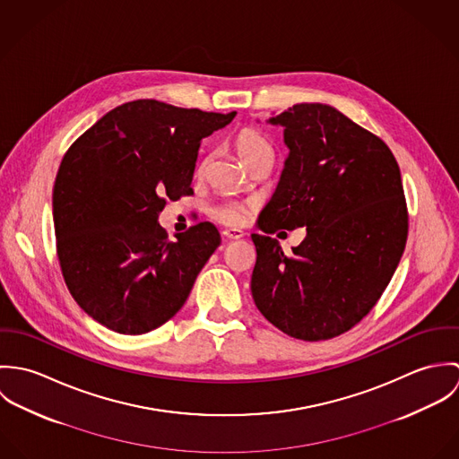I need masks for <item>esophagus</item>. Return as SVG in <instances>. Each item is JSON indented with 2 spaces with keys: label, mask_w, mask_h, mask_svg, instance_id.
<instances>
[{
  "label": "esophagus",
  "mask_w": 459,
  "mask_h": 459,
  "mask_svg": "<svg viewBox=\"0 0 459 459\" xmlns=\"http://www.w3.org/2000/svg\"><path fill=\"white\" fill-rule=\"evenodd\" d=\"M222 235L228 238V240H238L244 237V231L242 230H224Z\"/></svg>",
  "instance_id": "obj_1"
}]
</instances>
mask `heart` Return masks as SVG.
<instances>
[{
  "label": "heart",
  "mask_w": 459,
  "mask_h": 459,
  "mask_svg": "<svg viewBox=\"0 0 459 459\" xmlns=\"http://www.w3.org/2000/svg\"><path fill=\"white\" fill-rule=\"evenodd\" d=\"M233 144H235L237 153L240 155V159L246 164H249L251 160H255L258 157H264V155L272 157L270 143L264 139L263 134H260L256 129H251V127H246V129L237 132V135L233 139ZM204 164L206 162L199 164L197 175H203ZM247 213H249V204L238 203V201H221L210 210V215L217 222L226 224V226H240L246 221Z\"/></svg>",
  "instance_id": "1"
}]
</instances>
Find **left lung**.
<instances>
[{"instance_id":"1","label":"left lung","mask_w":459,"mask_h":459,"mask_svg":"<svg viewBox=\"0 0 459 459\" xmlns=\"http://www.w3.org/2000/svg\"><path fill=\"white\" fill-rule=\"evenodd\" d=\"M290 148L263 208L264 233L306 226L291 255L253 235L251 291L263 316L302 341L355 327L380 300L403 256L408 208L391 148L325 104H297L270 118Z\"/></svg>"}]
</instances>
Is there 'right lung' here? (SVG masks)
Here are the masks:
<instances>
[{"label":"right lung","mask_w":459,"mask_h":459,"mask_svg":"<svg viewBox=\"0 0 459 459\" xmlns=\"http://www.w3.org/2000/svg\"><path fill=\"white\" fill-rule=\"evenodd\" d=\"M235 115L132 100L66 150L53 189L56 255L70 295L100 325L146 333L186 304L221 235L204 221L169 240L157 219L168 199L193 195L201 139Z\"/></svg>","instance_id":"right-lung-1"}]
</instances>
